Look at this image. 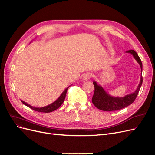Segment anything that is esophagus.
Listing matches in <instances>:
<instances>
[{
  "mask_svg": "<svg viewBox=\"0 0 155 155\" xmlns=\"http://www.w3.org/2000/svg\"><path fill=\"white\" fill-rule=\"evenodd\" d=\"M92 77V74L90 73H87L84 74V76L83 77V79L84 80V81H87V80L90 79Z\"/></svg>",
  "mask_w": 155,
  "mask_h": 155,
  "instance_id": "esophagus-1",
  "label": "esophagus"
}]
</instances>
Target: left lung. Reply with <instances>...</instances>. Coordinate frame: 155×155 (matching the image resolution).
I'll return each mask as SVG.
<instances>
[{"label":"left lung","instance_id":"left-lung-1","mask_svg":"<svg viewBox=\"0 0 155 155\" xmlns=\"http://www.w3.org/2000/svg\"><path fill=\"white\" fill-rule=\"evenodd\" d=\"M126 52L130 53L131 55H133L136 61L139 64L141 68L142 74V63L137 53L134 50H129L126 51ZM93 84L95 88L94 94L92 99L94 105L99 110L106 111H112L126 108L134 102L142 86V76H140V83L135 91L132 94L126 95L122 97H112L105 91L101 85L98 84L95 81H94Z\"/></svg>","mask_w":155,"mask_h":155}]
</instances>
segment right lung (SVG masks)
Segmentation results:
<instances>
[{"label": "right lung", "mask_w": 155, "mask_h": 155, "mask_svg": "<svg viewBox=\"0 0 155 155\" xmlns=\"http://www.w3.org/2000/svg\"><path fill=\"white\" fill-rule=\"evenodd\" d=\"M68 87H67L65 90H64L60 97H58V99L57 100H56L54 103H51L49 105H47L46 106H44V107H41V108L34 107V106H31L30 104L24 102V101H23L22 100H21V101H22V103L24 104H25L27 106H28L29 108L33 109V110H35L36 111L44 112V113H49V112H52L53 111L56 110V109H58L63 104L64 100H65V99L66 94H67V90H68Z\"/></svg>", "instance_id": "obj_1"}]
</instances>
